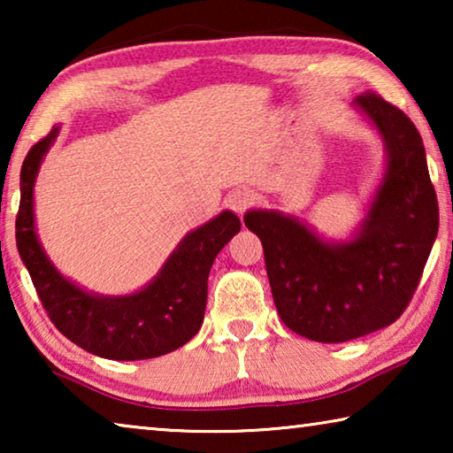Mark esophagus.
<instances>
[{
    "instance_id": "obj_1",
    "label": "esophagus",
    "mask_w": 453,
    "mask_h": 453,
    "mask_svg": "<svg viewBox=\"0 0 453 453\" xmlns=\"http://www.w3.org/2000/svg\"><path fill=\"white\" fill-rule=\"evenodd\" d=\"M251 203V194L248 189H235L227 197V208L234 210L237 216H243V211L250 208Z\"/></svg>"
}]
</instances>
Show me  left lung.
<instances>
[{"mask_svg":"<svg viewBox=\"0 0 453 453\" xmlns=\"http://www.w3.org/2000/svg\"><path fill=\"white\" fill-rule=\"evenodd\" d=\"M356 107L386 143L388 165L349 242H326L303 221L251 210L245 226L264 245L275 308L297 335L342 343L386 327L416 294L438 235V197L413 121L373 91Z\"/></svg>","mask_w":453,"mask_h":453,"instance_id":"obj_1","label":"left lung"}]
</instances>
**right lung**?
Masks as SVG:
<instances>
[{
	"label": "right lung",
	"mask_w": 453,
	"mask_h": 453,
	"mask_svg": "<svg viewBox=\"0 0 453 453\" xmlns=\"http://www.w3.org/2000/svg\"><path fill=\"white\" fill-rule=\"evenodd\" d=\"M58 134L59 127H53L24 159L19 211L15 219L21 262L32 275L51 324L89 354L119 362L157 357L181 348L202 327L211 264L221 248L240 232V218L226 210L189 232L156 278L135 294H89L53 267L35 234L34 183Z\"/></svg>",
	"instance_id": "right-lung-1"
}]
</instances>
